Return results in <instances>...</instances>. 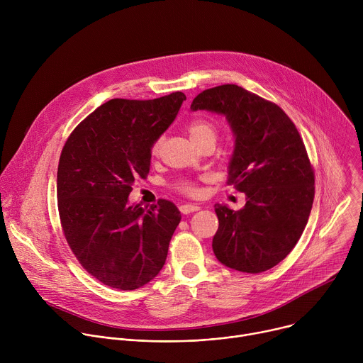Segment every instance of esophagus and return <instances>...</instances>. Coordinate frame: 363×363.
Instances as JSON below:
<instances>
[{"label": "esophagus", "mask_w": 363, "mask_h": 363, "mask_svg": "<svg viewBox=\"0 0 363 363\" xmlns=\"http://www.w3.org/2000/svg\"><path fill=\"white\" fill-rule=\"evenodd\" d=\"M199 210V206L195 205V203H184L179 206V211L182 214H189V213H195Z\"/></svg>", "instance_id": "1"}]
</instances>
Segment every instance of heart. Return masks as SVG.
Returning a JSON list of instances; mask_svg holds the SVG:
<instances>
[{"instance_id":"b5f03b06","label":"heart","mask_w":363,"mask_h":363,"mask_svg":"<svg viewBox=\"0 0 363 363\" xmlns=\"http://www.w3.org/2000/svg\"><path fill=\"white\" fill-rule=\"evenodd\" d=\"M186 132H188V135H189L192 142H198V140H202V139H214L216 140V138H217V128L208 119H195V121L189 122L188 126H186ZM162 142H164V139L160 138L157 142L153 143L152 155H158L160 153ZM179 188H181V191H184V192H186L189 195H195L198 192L196 186L194 184H191V182H182L179 185Z\"/></svg>"}]
</instances>
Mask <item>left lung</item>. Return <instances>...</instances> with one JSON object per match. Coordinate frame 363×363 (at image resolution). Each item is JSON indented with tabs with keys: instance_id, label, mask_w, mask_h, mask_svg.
<instances>
[{
	"instance_id": "1",
	"label": "left lung",
	"mask_w": 363,
	"mask_h": 363,
	"mask_svg": "<svg viewBox=\"0 0 363 363\" xmlns=\"http://www.w3.org/2000/svg\"><path fill=\"white\" fill-rule=\"evenodd\" d=\"M191 111L225 116L234 135L228 182L247 198L240 211L216 203L217 260L242 273L270 270L297 244L313 205L315 174L303 139L277 105L237 84L203 90Z\"/></svg>"
}]
</instances>
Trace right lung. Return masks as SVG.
Listing matches in <instances>:
<instances>
[{"label":"right lung","instance_id":"1","mask_svg":"<svg viewBox=\"0 0 363 363\" xmlns=\"http://www.w3.org/2000/svg\"><path fill=\"white\" fill-rule=\"evenodd\" d=\"M186 96L112 99L69 136L57 169L59 214L79 263L100 283L135 290L162 270L181 213L167 199L129 202L149 172L152 146L175 121Z\"/></svg>","mask_w":363,"mask_h":363}]
</instances>
